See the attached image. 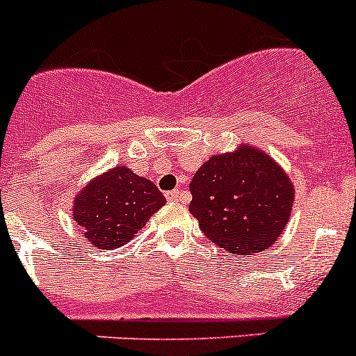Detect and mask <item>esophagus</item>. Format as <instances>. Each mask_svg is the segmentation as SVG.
<instances>
[{
	"label": "esophagus",
	"instance_id": "esophagus-1",
	"mask_svg": "<svg viewBox=\"0 0 356 356\" xmlns=\"http://www.w3.org/2000/svg\"><path fill=\"white\" fill-rule=\"evenodd\" d=\"M179 195H181V193H179V189H174V191L165 193V198H167L168 201H177Z\"/></svg>",
	"mask_w": 356,
	"mask_h": 356
}]
</instances>
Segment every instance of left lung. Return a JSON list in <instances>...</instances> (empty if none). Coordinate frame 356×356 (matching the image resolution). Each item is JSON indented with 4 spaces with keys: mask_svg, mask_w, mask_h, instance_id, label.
Segmentation results:
<instances>
[{
    "mask_svg": "<svg viewBox=\"0 0 356 356\" xmlns=\"http://www.w3.org/2000/svg\"><path fill=\"white\" fill-rule=\"evenodd\" d=\"M189 211L211 243L232 254L264 251L289 220L294 186L284 168L254 146L211 155L191 184Z\"/></svg>",
    "mask_w": 356,
    "mask_h": 356,
    "instance_id": "left-lung-1",
    "label": "left lung"
}]
</instances>
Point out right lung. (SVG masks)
I'll use <instances>...</instances> for the list:
<instances>
[{"instance_id":"right-lung-1","label":"right lung","mask_w":356,"mask_h":356,"mask_svg":"<svg viewBox=\"0 0 356 356\" xmlns=\"http://www.w3.org/2000/svg\"><path fill=\"white\" fill-rule=\"evenodd\" d=\"M165 203L152 181L117 165L75 195L72 215L89 245L113 250L131 241Z\"/></svg>"}]
</instances>
